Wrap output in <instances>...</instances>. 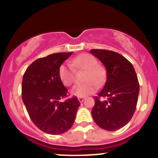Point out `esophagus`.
<instances>
[{"label": "esophagus", "mask_w": 158, "mask_h": 158, "mask_svg": "<svg viewBox=\"0 0 158 158\" xmlns=\"http://www.w3.org/2000/svg\"><path fill=\"white\" fill-rule=\"evenodd\" d=\"M78 99H79V102H82L85 100V98H84V97H79V98H78Z\"/></svg>", "instance_id": "1"}]
</instances>
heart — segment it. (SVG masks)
<instances>
[{
	"label": "heart",
	"instance_id": "obj_1",
	"mask_svg": "<svg viewBox=\"0 0 158 158\" xmlns=\"http://www.w3.org/2000/svg\"><path fill=\"white\" fill-rule=\"evenodd\" d=\"M72 65L78 69L86 71L84 77L83 85H76L71 90L73 95L78 97H85L93 93L96 86H100L103 84L106 76V71L103 66L98 64L96 58L89 53H82L74 58L72 61ZM60 78L63 85L69 86L74 80V73L73 69L69 65L63 64L59 70Z\"/></svg>",
	"mask_w": 158,
	"mask_h": 158
}]
</instances>
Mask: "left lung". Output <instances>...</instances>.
<instances>
[{
  "label": "left lung",
  "mask_w": 158,
  "mask_h": 158,
  "mask_svg": "<svg viewBox=\"0 0 158 158\" xmlns=\"http://www.w3.org/2000/svg\"><path fill=\"white\" fill-rule=\"evenodd\" d=\"M106 67L107 78L95 98L92 116L98 126L112 131L130 122L136 109L139 94L138 76L131 63L121 54L106 49H91ZM107 98L101 101L100 98Z\"/></svg>",
  "instance_id": "obj_1"
}]
</instances>
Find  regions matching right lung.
Wrapping results in <instances>:
<instances>
[{
    "label": "right lung",
    "mask_w": 158,
    "mask_h": 158,
    "mask_svg": "<svg viewBox=\"0 0 158 158\" xmlns=\"http://www.w3.org/2000/svg\"><path fill=\"white\" fill-rule=\"evenodd\" d=\"M73 54L58 52L35 60L27 67L22 81V99L32 122L50 135H61L71 128L80 102L76 96L64 102L68 90L59 70Z\"/></svg>",
    "instance_id": "right-lung-1"
}]
</instances>
